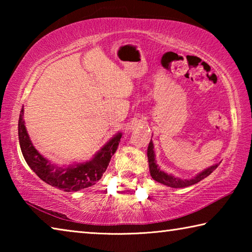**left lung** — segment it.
<instances>
[{
  "instance_id": "1",
  "label": "left lung",
  "mask_w": 252,
  "mask_h": 252,
  "mask_svg": "<svg viewBox=\"0 0 252 252\" xmlns=\"http://www.w3.org/2000/svg\"><path fill=\"white\" fill-rule=\"evenodd\" d=\"M148 161H149V168H150V173H151V177L153 178V180L160 182L162 185H165L172 188H186V187L195 185V183L201 181L202 179L207 178L209 174L215 171L217 167L219 165V164L212 165V167L206 169L201 173H199L197 177H194L193 179H190V180H182V179L173 177L171 174H167L159 169V167H158L155 161V152H153L152 141H150L148 147Z\"/></svg>"
}]
</instances>
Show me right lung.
I'll return each instance as SVG.
<instances>
[{
  "instance_id": "add662e5",
  "label": "right lung",
  "mask_w": 252,
  "mask_h": 252,
  "mask_svg": "<svg viewBox=\"0 0 252 252\" xmlns=\"http://www.w3.org/2000/svg\"><path fill=\"white\" fill-rule=\"evenodd\" d=\"M120 139L121 133H118L96 153L92 160L85 163L76 164V167L60 169L51 164L35 150L25 130L23 109L20 113L19 141L21 151L29 167L36 173L41 180L66 192L85 189L99 181L108 168L111 158L116 153Z\"/></svg>"
}]
</instances>
